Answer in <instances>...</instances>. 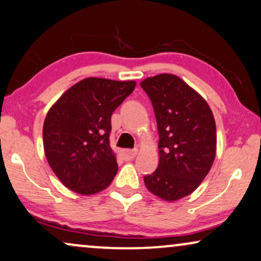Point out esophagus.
<instances>
[{
	"instance_id": "1",
	"label": "esophagus",
	"mask_w": 261,
	"mask_h": 261,
	"mask_svg": "<svg viewBox=\"0 0 261 261\" xmlns=\"http://www.w3.org/2000/svg\"><path fill=\"white\" fill-rule=\"evenodd\" d=\"M137 155V149H128L123 151V158L125 160H133Z\"/></svg>"
}]
</instances>
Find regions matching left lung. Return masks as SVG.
<instances>
[{"label":"left lung","mask_w":261,"mask_h":261,"mask_svg":"<svg viewBox=\"0 0 261 261\" xmlns=\"http://www.w3.org/2000/svg\"><path fill=\"white\" fill-rule=\"evenodd\" d=\"M141 87L159 131V165L144 176V184L155 196L173 202L190 195L210 172L217 151L216 121L206 100L177 75H154Z\"/></svg>","instance_id":"8db88e82"}]
</instances>
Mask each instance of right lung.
<instances>
[{
    "label": "right lung",
    "mask_w": 261,
    "mask_h": 261,
    "mask_svg": "<svg viewBox=\"0 0 261 261\" xmlns=\"http://www.w3.org/2000/svg\"><path fill=\"white\" fill-rule=\"evenodd\" d=\"M135 87V81L85 78L48 111L43 124L45 158L67 189L92 195L112 183L118 164L110 146L111 117Z\"/></svg>",
    "instance_id": "1"
}]
</instances>
